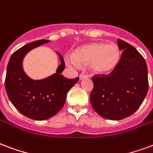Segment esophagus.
Wrapping results in <instances>:
<instances>
[{
    "label": "esophagus",
    "instance_id": "1",
    "mask_svg": "<svg viewBox=\"0 0 153 153\" xmlns=\"http://www.w3.org/2000/svg\"><path fill=\"white\" fill-rule=\"evenodd\" d=\"M89 76H88V75H85V74H81L79 75V79L80 80H82L84 79H87V78H88Z\"/></svg>",
    "mask_w": 153,
    "mask_h": 153
}]
</instances>
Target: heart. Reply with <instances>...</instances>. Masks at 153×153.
<instances>
[{"instance_id": "1", "label": "heart", "mask_w": 153, "mask_h": 153, "mask_svg": "<svg viewBox=\"0 0 153 153\" xmlns=\"http://www.w3.org/2000/svg\"><path fill=\"white\" fill-rule=\"evenodd\" d=\"M121 59V51L115 44L92 42L78 47L72 56L65 57V63L71 67L88 65L92 73L100 75L111 74Z\"/></svg>"}]
</instances>
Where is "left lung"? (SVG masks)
<instances>
[{
	"label": "left lung",
	"mask_w": 153,
	"mask_h": 153,
	"mask_svg": "<svg viewBox=\"0 0 153 153\" xmlns=\"http://www.w3.org/2000/svg\"><path fill=\"white\" fill-rule=\"evenodd\" d=\"M123 51L119 64L108 76L92 78L93 90L90 101L100 116L121 120L140 108L149 91L148 67L143 56L135 48L117 39Z\"/></svg>",
	"instance_id": "1"
}]
</instances>
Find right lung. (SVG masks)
<instances>
[{
	"label": "right lung",
	"mask_w": 153,
	"mask_h": 153,
	"mask_svg": "<svg viewBox=\"0 0 153 153\" xmlns=\"http://www.w3.org/2000/svg\"><path fill=\"white\" fill-rule=\"evenodd\" d=\"M49 42L39 39L22 46L11 55L6 69L4 85L9 99L21 114L37 121L48 119L57 114L65 105L68 91L79 81V77L70 79L61 74L65 62L57 52L61 64L56 73L43 79H32L25 73V56Z\"/></svg>",
	"instance_id": "obj_1"
}]
</instances>
